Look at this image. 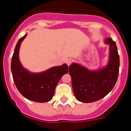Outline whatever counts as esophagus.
Here are the masks:
<instances>
[{
    "instance_id": "34e87169",
    "label": "esophagus",
    "mask_w": 131,
    "mask_h": 131,
    "mask_svg": "<svg viewBox=\"0 0 131 131\" xmlns=\"http://www.w3.org/2000/svg\"><path fill=\"white\" fill-rule=\"evenodd\" d=\"M66 63H67V64H68V66H69V65H70V64H71V60H69H69H67V61H66Z\"/></svg>"
}]
</instances>
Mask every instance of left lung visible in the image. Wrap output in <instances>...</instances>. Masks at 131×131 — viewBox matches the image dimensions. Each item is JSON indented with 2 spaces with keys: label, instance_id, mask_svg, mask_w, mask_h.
Instances as JSON below:
<instances>
[{
  "label": "left lung",
  "instance_id": "1",
  "mask_svg": "<svg viewBox=\"0 0 131 131\" xmlns=\"http://www.w3.org/2000/svg\"><path fill=\"white\" fill-rule=\"evenodd\" d=\"M104 43L109 45L107 64L96 70H90L77 63L69 67L72 87L76 99L81 102L98 101L110 92L117 80L119 69V56L116 44L112 38H107Z\"/></svg>",
  "mask_w": 131,
  "mask_h": 131
}]
</instances>
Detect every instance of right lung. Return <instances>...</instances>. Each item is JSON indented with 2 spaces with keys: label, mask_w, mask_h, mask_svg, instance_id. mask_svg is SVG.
Wrapping results in <instances>:
<instances>
[{
  "label": "right lung",
  "mask_w": 131,
  "mask_h": 131,
  "mask_svg": "<svg viewBox=\"0 0 131 131\" xmlns=\"http://www.w3.org/2000/svg\"><path fill=\"white\" fill-rule=\"evenodd\" d=\"M27 33L19 39L12 58L11 70L16 87L25 98L37 102H47L52 100L60 79L68 73L66 63L49 68L40 73H33L24 68L19 58L21 44Z\"/></svg>",
  "instance_id": "obj_1"
}]
</instances>
